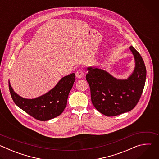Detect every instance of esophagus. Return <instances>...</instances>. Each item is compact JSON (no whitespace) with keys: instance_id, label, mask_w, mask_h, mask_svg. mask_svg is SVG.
I'll return each mask as SVG.
<instances>
[{"instance_id":"1","label":"esophagus","mask_w":159,"mask_h":159,"mask_svg":"<svg viewBox=\"0 0 159 159\" xmlns=\"http://www.w3.org/2000/svg\"><path fill=\"white\" fill-rule=\"evenodd\" d=\"M75 75H76V77H77V78H81V77L83 76V75H84L82 70L80 69H78V70H77L76 73H75Z\"/></svg>"}]
</instances>
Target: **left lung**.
I'll use <instances>...</instances> for the list:
<instances>
[{"instance_id":"left-lung-1","label":"left lung","mask_w":159,"mask_h":159,"mask_svg":"<svg viewBox=\"0 0 159 159\" xmlns=\"http://www.w3.org/2000/svg\"><path fill=\"white\" fill-rule=\"evenodd\" d=\"M135 68L125 80L116 79L106 71L89 67L86 80L96 109L107 116H115L132 110L139 102L146 80L147 70L140 54L132 46Z\"/></svg>"}]
</instances>
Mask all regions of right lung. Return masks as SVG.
<instances>
[{"label": "right lung", "instance_id": "right-lung-1", "mask_svg": "<svg viewBox=\"0 0 159 159\" xmlns=\"http://www.w3.org/2000/svg\"><path fill=\"white\" fill-rule=\"evenodd\" d=\"M75 80L74 73L65 76L48 93L33 99H27L18 96L9 82V88L13 101L19 107L34 118L43 121L53 119L63 112Z\"/></svg>", "mask_w": 159, "mask_h": 159}]
</instances>
